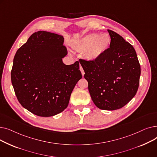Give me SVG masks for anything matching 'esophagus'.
I'll return each mask as SVG.
<instances>
[{
    "label": "esophagus",
    "instance_id": "obj_1",
    "mask_svg": "<svg viewBox=\"0 0 157 157\" xmlns=\"http://www.w3.org/2000/svg\"><path fill=\"white\" fill-rule=\"evenodd\" d=\"M79 69H80V71H81V74H82V75H83V76H84V74H85V72H84V70H83V67H81V66H80V67H79Z\"/></svg>",
    "mask_w": 157,
    "mask_h": 157
}]
</instances>
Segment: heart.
<instances>
[{
	"instance_id": "obj_1",
	"label": "heart",
	"mask_w": 157,
	"mask_h": 157,
	"mask_svg": "<svg viewBox=\"0 0 157 157\" xmlns=\"http://www.w3.org/2000/svg\"><path fill=\"white\" fill-rule=\"evenodd\" d=\"M111 42L110 36L104 33L102 34H91L80 39L74 44V50L84 53L88 60L94 61L99 59L108 50Z\"/></svg>"
}]
</instances>
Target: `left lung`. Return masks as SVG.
<instances>
[{
  "instance_id": "8db88e82",
  "label": "left lung",
  "mask_w": 157,
  "mask_h": 157,
  "mask_svg": "<svg viewBox=\"0 0 157 157\" xmlns=\"http://www.w3.org/2000/svg\"><path fill=\"white\" fill-rule=\"evenodd\" d=\"M111 44L94 61L79 59L95 105L103 110H116L125 105L136 94L141 75L134 47L117 33L108 30Z\"/></svg>"
}]
</instances>
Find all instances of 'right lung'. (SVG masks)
Segmentation results:
<instances>
[{
  "label": "right lung",
  "instance_id": "1",
  "mask_svg": "<svg viewBox=\"0 0 157 157\" xmlns=\"http://www.w3.org/2000/svg\"><path fill=\"white\" fill-rule=\"evenodd\" d=\"M62 36L46 31L32 34L16 52L11 83L21 105L32 113L49 117L64 111L81 79L79 62L65 65L67 54Z\"/></svg>",
  "mask_w": 157,
  "mask_h": 157
}]
</instances>
